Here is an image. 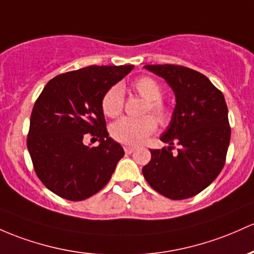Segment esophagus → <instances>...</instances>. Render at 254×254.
<instances>
[{
	"label": "esophagus",
	"instance_id": "obj_1",
	"mask_svg": "<svg viewBox=\"0 0 254 254\" xmlns=\"http://www.w3.org/2000/svg\"><path fill=\"white\" fill-rule=\"evenodd\" d=\"M124 150L127 154H131V153L135 150V147H131V146H125L124 147Z\"/></svg>",
	"mask_w": 254,
	"mask_h": 254
}]
</instances>
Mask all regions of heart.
<instances>
[{"mask_svg": "<svg viewBox=\"0 0 254 254\" xmlns=\"http://www.w3.org/2000/svg\"><path fill=\"white\" fill-rule=\"evenodd\" d=\"M133 90L146 100L144 113H150L160 124H166L171 119V110L161 100L163 88L152 77H141L132 84ZM124 95L121 85H113L102 97V111L105 116L116 118L123 111ZM157 129V122L150 116L142 118H122L111 125V135L123 144L136 146L146 140Z\"/></svg>", "mask_w": 254, "mask_h": 254, "instance_id": "heart-1", "label": "heart"}]
</instances>
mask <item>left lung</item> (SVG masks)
Here are the masks:
<instances>
[{
    "mask_svg": "<svg viewBox=\"0 0 254 254\" xmlns=\"http://www.w3.org/2000/svg\"><path fill=\"white\" fill-rule=\"evenodd\" d=\"M144 68L166 80L176 96V106L160 136L169 147L150 149L152 159L142 174L164 196L188 199L210 186L225 164L230 127L224 96L207 77L185 66ZM174 143L180 146L176 153L172 152Z\"/></svg>",
    "mask_w": 254,
    "mask_h": 254,
    "instance_id": "obj_1",
    "label": "left lung"
}]
</instances>
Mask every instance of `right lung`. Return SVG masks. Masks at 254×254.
I'll return each mask as SVG.
<instances>
[{
    "mask_svg": "<svg viewBox=\"0 0 254 254\" xmlns=\"http://www.w3.org/2000/svg\"><path fill=\"white\" fill-rule=\"evenodd\" d=\"M132 68L88 66L59 74L44 86L33 106L27 149L36 175L50 191L80 201L111 180L124 149L108 136L102 97ZM85 133L95 135L99 146H85Z\"/></svg>",
    "mask_w": 254,
    "mask_h": 254,
    "instance_id": "obj_1",
    "label": "right lung"
}]
</instances>
